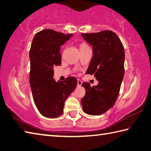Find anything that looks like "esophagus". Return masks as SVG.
Segmentation results:
<instances>
[{
	"instance_id": "obj_1",
	"label": "esophagus",
	"mask_w": 151,
	"mask_h": 151,
	"mask_svg": "<svg viewBox=\"0 0 151 151\" xmlns=\"http://www.w3.org/2000/svg\"><path fill=\"white\" fill-rule=\"evenodd\" d=\"M82 84V82L81 81V80L78 79V81H77V84H78V86H81Z\"/></svg>"
}]
</instances>
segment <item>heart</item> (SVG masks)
Returning <instances> with one entry per match:
<instances>
[{"label": "heart", "mask_w": 151, "mask_h": 151, "mask_svg": "<svg viewBox=\"0 0 151 151\" xmlns=\"http://www.w3.org/2000/svg\"><path fill=\"white\" fill-rule=\"evenodd\" d=\"M86 46H88V45L86 43H82L81 44V46H80V48H83V47H86Z\"/></svg>", "instance_id": "b5f03b06"}]
</instances>
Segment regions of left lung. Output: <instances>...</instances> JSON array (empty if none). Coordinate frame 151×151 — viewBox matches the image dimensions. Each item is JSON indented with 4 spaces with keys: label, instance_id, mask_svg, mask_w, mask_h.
<instances>
[{
    "label": "left lung",
    "instance_id": "1",
    "mask_svg": "<svg viewBox=\"0 0 151 151\" xmlns=\"http://www.w3.org/2000/svg\"><path fill=\"white\" fill-rule=\"evenodd\" d=\"M82 36L92 46L93 52L86 73L93 75L99 83L93 87L88 82L82 83L86 94L81 104L84 113L100 115L113 107L119 96L124 75V48L111 31L82 33Z\"/></svg>",
    "mask_w": 151,
    "mask_h": 151
}]
</instances>
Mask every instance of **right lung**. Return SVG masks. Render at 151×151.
<instances>
[{
	"mask_svg": "<svg viewBox=\"0 0 151 151\" xmlns=\"http://www.w3.org/2000/svg\"><path fill=\"white\" fill-rule=\"evenodd\" d=\"M73 36L53 29H44L35 35L29 52V81L32 97L38 110L47 118L63 113L65 101L77 85V80L69 76L56 82L54 66L60 65V47Z\"/></svg>",
	"mask_w": 151,
	"mask_h": 151,
	"instance_id": "obj_1",
	"label": "right lung"
}]
</instances>
